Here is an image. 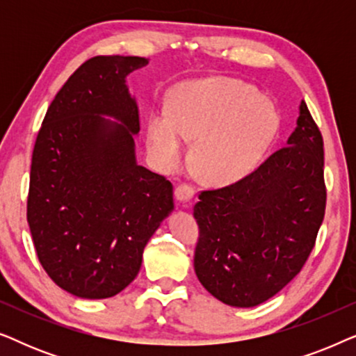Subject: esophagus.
Instances as JSON below:
<instances>
[{
    "mask_svg": "<svg viewBox=\"0 0 356 356\" xmlns=\"http://www.w3.org/2000/svg\"><path fill=\"white\" fill-rule=\"evenodd\" d=\"M194 196V188L191 184L181 183L178 184L177 189H175V197H177L178 202H189Z\"/></svg>",
    "mask_w": 356,
    "mask_h": 356,
    "instance_id": "obj_1",
    "label": "esophagus"
}]
</instances>
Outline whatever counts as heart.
Segmentation results:
<instances>
[{
	"instance_id": "obj_1",
	"label": "heart",
	"mask_w": 356,
	"mask_h": 356,
	"mask_svg": "<svg viewBox=\"0 0 356 356\" xmlns=\"http://www.w3.org/2000/svg\"><path fill=\"white\" fill-rule=\"evenodd\" d=\"M279 128L275 105L251 84L232 77H209L179 84L168 97V111L147 118V143L167 172L188 159L206 183L223 186L246 177L259 163Z\"/></svg>"
}]
</instances>
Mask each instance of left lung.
Instances as JSON below:
<instances>
[{
  "label": "left lung",
  "instance_id": "left-lung-1",
  "mask_svg": "<svg viewBox=\"0 0 356 356\" xmlns=\"http://www.w3.org/2000/svg\"><path fill=\"white\" fill-rule=\"evenodd\" d=\"M286 144L240 181L201 191L194 206V270L225 305L272 298L314 248L325 212L324 143L305 102Z\"/></svg>",
  "mask_w": 356,
  "mask_h": 356
}]
</instances>
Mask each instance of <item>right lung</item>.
Returning a JSON list of instances; mask_svg holds the SVG:
<instances>
[{"mask_svg": "<svg viewBox=\"0 0 356 356\" xmlns=\"http://www.w3.org/2000/svg\"><path fill=\"white\" fill-rule=\"evenodd\" d=\"M147 63L120 55L87 60L48 106L33 147L27 197L33 246L48 277L79 298L124 290L173 211L172 183L136 162L139 110L126 76Z\"/></svg>", "mask_w": 356, "mask_h": 356, "instance_id": "right-lung-1", "label": "right lung"}]
</instances>
